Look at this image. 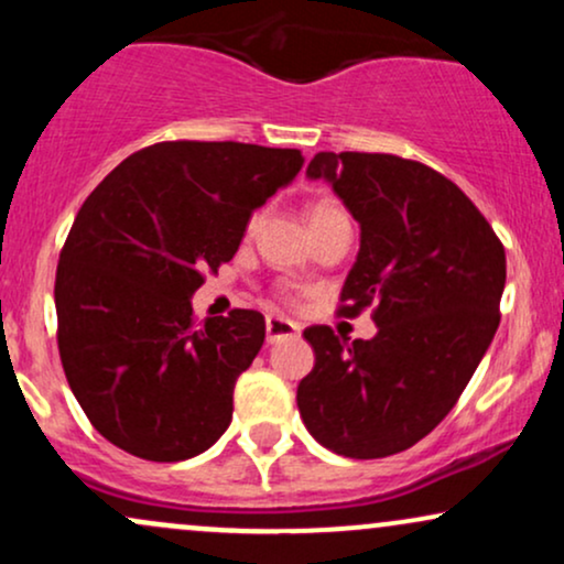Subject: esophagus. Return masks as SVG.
<instances>
[{
	"label": "esophagus",
	"instance_id": "esophagus-1",
	"mask_svg": "<svg viewBox=\"0 0 564 564\" xmlns=\"http://www.w3.org/2000/svg\"><path fill=\"white\" fill-rule=\"evenodd\" d=\"M264 334H268V345H275V341L281 339H294V336H300V326H296L294 321L270 315V318L264 321Z\"/></svg>",
	"mask_w": 564,
	"mask_h": 564
}]
</instances>
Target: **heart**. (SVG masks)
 Wrapping results in <instances>:
<instances>
[{
  "instance_id": "1",
  "label": "heart",
  "mask_w": 564,
  "mask_h": 564,
  "mask_svg": "<svg viewBox=\"0 0 564 564\" xmlns=\"http://www.w3.org/2000/svg\"><path fill=\"white\" fill-rule=\"evenodd\" d=\"M345 215V209H341L336 200H315V204L307 206V223H310V230L315 228V225L326 223V219L332 217H341ZM291 300V296H289Z\"/></svg>"
}]
</instances>
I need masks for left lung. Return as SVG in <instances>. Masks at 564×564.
Returning a JSON list of instances; mask_svg holds the SVG:
<instances>
[{
    "label": "left lung",
    "instance_id": "1",
    "mask_svg": "<svg viewBox=\"0 0 564 564\" xmlns=\"http://www.w3.org/2000/svg\"><path fill=\"white\" fill-rule=\"evenodd\" d=\"M360 223V251L339 315L373 307V339L304 328L315 366L296 387L302 422L323 448L384 458L430 435L462 398L501 321L507 254L456 183L392 153L310 161Z\"/></svg>",
    "mask_w": 564,
    "mask_h": 564
}]
</instances>
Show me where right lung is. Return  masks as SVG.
Here are the masks:
<instances>
[{
	"instance_id": "right-lung-1",
	"label": "right lung",
	"mask_w": 564,
	"mask_h": 564,
	"mask_svg": "<svg viewBox=\"0 0 564 564\" xmlns=\"http://www.w3.org/2000/svg\"><path fill=\"white\" fill-rule=\"evenodd\" d=\"M302 164L294 148L156 142L82 204L55 275L57 349L82 411L116 448L185 462L230 426L264 318L232 310L196 323L191 296Z\"/></svg>"
}]
</instances>
